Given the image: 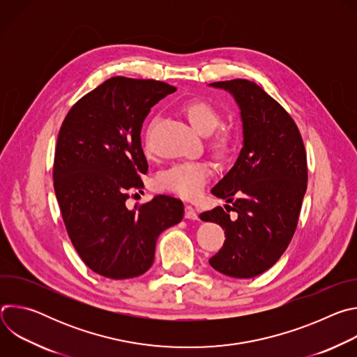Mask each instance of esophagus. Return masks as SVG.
<instances>
[{
    "label": "esophagus",
    "instance_id": "obj_1",
    "mask_svg": "<svg viewBox=\"0 0 357 357\" xmlns=\"http://www.w3.org/2000/svg\"><path fill=\"white\" fill-rule=\"evenodd\" d=\"M185 218L190 219V220H196L197 219V213H196V211L190 205L185 206Z\"/></svg>",
    "mask_w": 357,
    "mask_h": 357
}]
</instances>
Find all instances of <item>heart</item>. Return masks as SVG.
Instances as JSON below:
<instances>
[{"label":"heart","instance_id":"obj_1","mask_svg":"<svg viewBox=\"0 0 357 357\" xmlns=\"http://www.w3.org/2000/svg\"><path fill=\"white\" fill-rule=\"evenodd\" d=\"M183 112L188 116L190 124L202 134H211L220 123V114L209 101L202 98L189 100L183 106ZM226 138H218V146L223 148ZM148 146V139H146ZM213 169L205 161H183L174 164L162 171L155 185L160 190H167L179 195L186 199L196 197L208 181L212 178Z\"/></svg>","mask_w":357,"mask_h":357}]
</instances>
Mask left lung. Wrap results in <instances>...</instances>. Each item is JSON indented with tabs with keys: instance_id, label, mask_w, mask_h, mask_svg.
Listing matches in <instances>:
<instances>
[{
	"instance_id": "8db88e82",
	"label": "left lung",
	"mask_w": 357,
	"mask_h": 357,
	"mask_svg": "<svg viewBox=\"0 0 357 357\" xmlns=\"http://www.w3.org/2000/svg\"><path fill=\"white\" fill-rule=\"evenodd\" d=\"M212 86L229 90L237 101L243 148L212 189L231 206L200 215L225 229L223 247L209 263L225 275L252 278L278 261L295 233L308 182L307 151L292 117L259 84L233 79ZM230 210L236 212L233 220Z\"/></svg>"
}]
</instances>
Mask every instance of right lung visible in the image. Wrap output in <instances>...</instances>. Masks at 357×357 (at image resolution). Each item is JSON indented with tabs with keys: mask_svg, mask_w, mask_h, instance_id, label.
I'll return each instance as SVG.
<instances>
[{
	"mask_svg": "<svg viewBox=\"0 0 357 357\" xmlns=\"http://www.w3.org/2000/svg\"><path fill=\"white\" fill-rule=\"evenodd\" d=\"M175 90L160 80L110 77L73 105L59 130L54 188L62 219L83 263L103 277L148 271L158 236L183 218V203L168 195L126 206L148 171L142 123Z\"/></svg>",
	"mask_w": 357,
	"mask_h": 357,
	"instance_id": "1",
	"label": "right lung"
}]
</instances>
